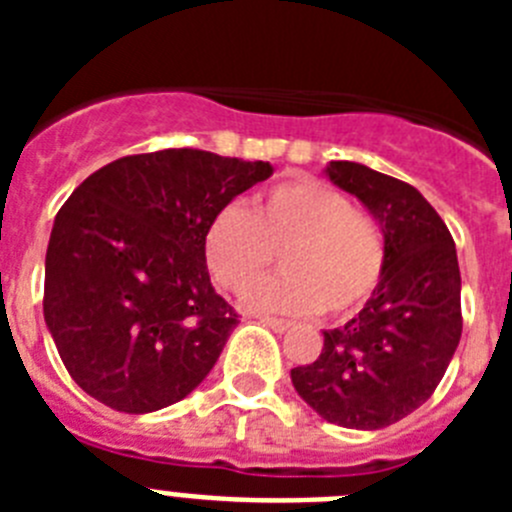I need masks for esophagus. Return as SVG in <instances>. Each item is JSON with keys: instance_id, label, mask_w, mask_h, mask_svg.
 Returning a JSON list of instances; mask_svg holds the SVG:
<instances>
[{"instance_id": "34e87169", "label": "esophagus", "mask_w": 512, "mask_h": 512, "mask_svg": "<svg viewBox=\"0 0 512 512\" xmlns=\"http://www.w3.org/2000/svg\"><path fill=\"white\" fill-rule=\"evenodd\" d=\"M259 320L264 325H269L271 330H277V333H284V330L295 328V323H292V320H284V318H269V315H261Z\"/></svg>"}]
</instances>
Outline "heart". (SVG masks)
Listing matches in <instances>:
<instances>
[{
    "label": "heart",
    "instance_id": "heart-1",
    "mask_svg": "<svg viewBox=\"0 0 512 512\" xmlns=\"http://www.w3.org/2000/svg\"><path fill=\"white\" fill-rule=\"evenodd\" d=\"M205 264L217 287L243 295L276 253L282 278L251 289L253 310L307 315L323 307L343 318L379 287L387 264L384 238L372 215L315 176H292L253 200L251 212L228 205L205 230Z\"/></svg>",
    "mask_w": 512,
    "mask_h": 512
}]
</instances>
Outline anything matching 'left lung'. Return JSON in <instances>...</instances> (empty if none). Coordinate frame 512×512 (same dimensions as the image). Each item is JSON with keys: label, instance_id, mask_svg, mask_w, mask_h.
<instances>
[{"label": "left lung", "instance_id": "8db88e82", "mask_svg": "<svg viewBox=\"0 0 512 512\" xmlns=\"http://www.w3.org/2000/svg\"><path fill=\"white\" fill-rule=\"evenodd\" d=\"M330 182L356 194L384 233L387 264L356 318L325 330L318 361L292 369L297 395L328 423L377 431L436 392L461 338V274L449 228L423 194L354 161Z\"/></svg>", "mask_w": 512, "mask_h": 512}]
</instances>
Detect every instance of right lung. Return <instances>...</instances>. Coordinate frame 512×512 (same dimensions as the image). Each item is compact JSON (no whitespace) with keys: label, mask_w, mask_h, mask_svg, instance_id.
Here are the masks:
<instances>
[{"label":"right lung","mask_w":512,"mask_h":512,"mask_svg":"<svg viewBox=\"0 0 512 512\" xmlns=\"http://www.w3.org/2000/svg\"><path fill=\"white\" fill-rule=\"evenodd\" d=\"M266 161L200 148L122 156L58 210L43 315L71 379L120 413L184 400L210 374L238 312L212 289L205 230Z\"/></svg>","instance_id":"add662e5"}]
</instances>
